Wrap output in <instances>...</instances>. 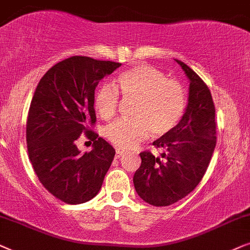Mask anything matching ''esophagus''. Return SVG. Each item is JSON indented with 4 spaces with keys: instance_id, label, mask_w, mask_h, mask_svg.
<instances>
[{
    "instance_id": "esophagus-1",
    "label": "esophagus",
    "mask_w": 250,
    "mask_h": 250,
    "mask_svg": "<svg viewBox=\"0 0 250 250\" xmlns=\"http://www.w3.org/2000/svg\"><path fill=\"white\" fill-rule=\"evenodd\" d=\"M122 151H120V149H116V152H115V159H120L122 156Z\"/></svg>"
}]
</instances>
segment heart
<instances>
[{"label": "heart", "instance_id": "b5f03b06", "mask_svg": "<svg viewBox=\"0 0 250 250\" xmlns=\"http://www.w3.org/2000/svg\"><path fill=\"white\" fill-rule=\"evenodd\" d=\"M120 90L125 98L135 99L131 120H118L104 130L109 143L120 149L134 148L139 142L171 131L181 121L186 106L184 88L167 79L153 66L139 64L121 72L115 86L104 84L96 91L94 105L103 120H109L118 108Z\"/></svg>", "mask_w": 250, "mask_h": 250}]
</instances>
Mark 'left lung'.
Here are the masks:
<instances>
[{
    "mask_svg": "<svg viewBox=\"0 0 250 250\" xmlns=\"http://www.w3.org/2000/svg\"><path fill=\"white\" fill-rule=\"evenodd\" d=\"M189 81L185 112L177 125L153 142L161 156L142 152L134 175L137 194L147 204L165 207L185 198L207 170L216 146L215 106L208 86L197 73L175 59Z\"/></svg>",
    "mask_w": 250,
    "mask_h": 250,
    "instance_id": "8db88e82",
    "label": "left lung"
}]
</instances>
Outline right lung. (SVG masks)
Listing matches in <instances>:
<instances>
[{"instance_id":"right-lung-1","label":"right lung","mask_w":250,"mask_h":250,"mask_svg":"<svg viewBox=\"0 0 250 250\" xmlns=\"http://www.w3.org/2000/svg\"><path fill=\"white\" fill-rule=\"evenodd\" d=\"M120 66L73 56L52 66L36 86L26 125L28 156L42 185L66 204L95 198L114 159L113 146L88 125L96 122V86ZM82 132L94 142L89 153L76 146Z\"/></svg>"}]
</instances>
